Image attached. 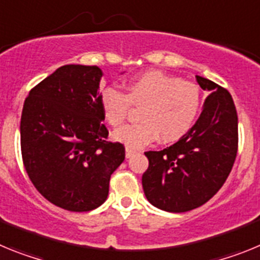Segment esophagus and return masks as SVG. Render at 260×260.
Segmentation results:
<instances>
[{"instance_id":"1","label":"esophagus","mask_w":260,"mask_h":260,"mask_svg":"<svg viewBox=\"0 0 260 260\" xmlns=\"http://www.w3.org/2000/svg\"><path fill=\"white\" fill-rule=\"evenodd\" d=\"M125 153H126V157L130 158L135 153V150H133V148H130V147H126V148H125Z\"/></svg>"}]
</instances>
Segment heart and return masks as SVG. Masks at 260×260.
Instances as JSON below:
<instances>
[{"label": "heart", "instance_id": "heart-1", "mask_svg": "<svg viewBox=\"0 0 260 260\" xmlns=\"http://www.w3.org/2000/svg\"><path fill=\"white\" fill-rule=\"evenodd\" d=\"M126 95L116 88L102 93L103 113L108 122L118 126L125 121L130 104L142 107L141 122L116 130L114 139L130 148L152 142L158 135L161 142H173L182 137L198 117L202 105L198 86L160 71H147L133 79Z\"/></svg>", "mask_w": 260, "mask_h": 260}]
</instances>
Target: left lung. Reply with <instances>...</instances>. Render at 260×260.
<instances>
[{"label": "left lung", "instance_id": "left-lung-1", "mask_svg": "<svg viewBox=\"0 0 260 260\" xmlns=\"http://www.w3.org/2000/svg\"><path fill=\"white\" fill-rule=\"evenodd\" d=\"M208 91L203 110L173 146L148 151L142 176L147 201L167 212H186L210 201L228 178L237 156L238 118L231 93L197 75Z\"/></svg>", "mask_w": 260, "mask_h": 260}]
</instances>
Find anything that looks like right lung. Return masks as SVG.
Returning <instances> with one entry per match:
<instances>
[{"mask_svg":"<svg viewBox=\"0 0 260 260\" xmlns=\"http://www.w3.org/2000/svg\"><path fill=\"white\" fill-rule=\"evenodd\" d=\"M98 66L65 65L29 91L20 118L23 164L50 203L86 212L108 198L125 147L105 141Z\"/></svg>","mask_w":260,"mask_h":260,"instance_id":"add662e5","label":"right lung"}]
</instances>
